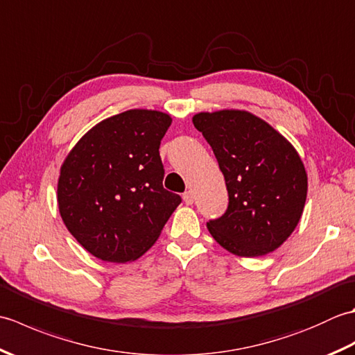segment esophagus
I'll list each match as a JSON object with an SVG mask.
<instances>
[{
	"mask_svg": "<svg viewBox=\"0 0 355 355\" xmlns=\"http://www.w3.org/2000/svg\"><path fill=\"white\" fill-rule=\"evenodd\" d=\"M183 200H184L186 205H193V200H195L193 192H192V191H186V192L183 193Z\"/></svg>",
	"mask_w": 355,
	"mask_h": 355,
	"instance_id": "34e87169",
	"label": "esophagus"
}]
</instances>
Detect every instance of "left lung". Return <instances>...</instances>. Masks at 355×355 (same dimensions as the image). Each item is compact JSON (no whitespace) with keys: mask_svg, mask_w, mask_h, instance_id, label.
Masks as SVG:
<instances>
[{"mask_svg":"<svg viewBox=\"0 0 355 355\" xmlns=\"http://www.w3.org/2000/svg\"><path fill=\"white\" fill-rule=\"evenodd\" d=\"M193 126L212 148L225 180L229 206L207 229L238 256H262L284 244L302 216L306 172L288 141L247 111L195 114Z\"/></svg>","mask_w":355,"mask_h":355,"instance_id":"8db88e82","label":"left lung"}]
</instances>
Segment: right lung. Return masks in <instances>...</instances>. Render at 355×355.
Listing matches in <instances>:
<instances>
[{"label":"right lung","instance_id":"right-lung-1","mask_svg":"<svg viewBox=\"0 0 355 355\" xmlns=\"http://www.w3.org/2000/svg\"><path fill=\"white\" fill-rule=\"evenodd\" d=\"M172 119L130 110L92 128L58 182L62 221L96 258L128 262L150 248L182 197L163 187L160 143Z\"/></svg>","mask_w":355,"mask_h":355}]
</instances>
